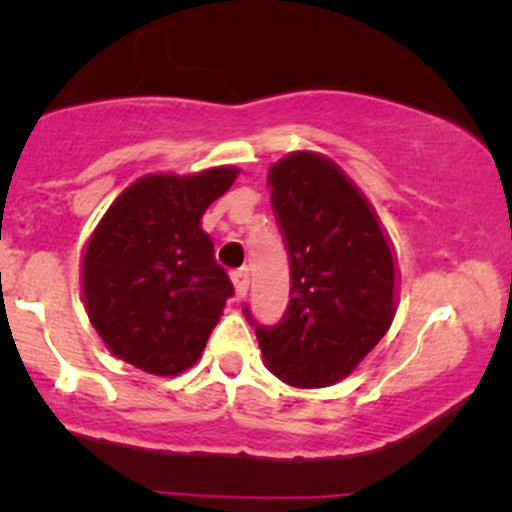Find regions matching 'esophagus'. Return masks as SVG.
Wrapping results in <instances>:
<instances>
[{
	"label": "esophagus",
	"instance_id": "esophagus-1",
	"mask_svg": "<svg viewBox=\"0 0 512 512\" xmlns=\"http://www.w3.org/2000/svg\"><path fill=\"white\" fill-rule=\"evenodd\" d=\"M231 279H233V286H236L238 296H245V293H248V286H250V269L248 267L233 269Z\"/></svg>",
	"mask_w": 512,
	"mask_h": 512
}]
</instances>
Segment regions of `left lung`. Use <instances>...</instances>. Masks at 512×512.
Returning <instances> with one entry per match:
<instances>
[{
	"instance_id": "8db88e82",
	"label": "left lung",
	"mask_w": 512,
	"mask_h": 512,
	"mask_svg": "<svg viewBox=\"0 0 512 512\" xmlns=\"http://www.w3.org/2000/svg\"><path fill=\"white\" fill-rule=\"evenodd\" d=\"M272 209L289 252V308L255 325L267 368L293 387L339 383L390 330L395 262L378 216L346 175L313 151L269 168Z\"/></svg>"
}]
</instances>
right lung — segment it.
<instances>
[{
  "mask_svg": "<svg viewBox=\"0 0 512 512\" xmlns=\"http://www.w3.org/2000/svg\"><path fill=\"white\" fill-rule=\"evenodd\" d=\"M238 168L146 175L98 223L84 255L88 320L122 361L178 375L202 356L233 284L199 221Z\"/></svg>",
  "mask_w": 512,
  "mask_h": 512,
  "instance_id": "right-lung-1",
  "label": "right lung"
}]
</instances>
